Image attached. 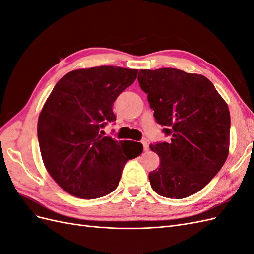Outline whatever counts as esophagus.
Instances as JSON below:
<instances>
[{
  "label": "esophagus",
  "instance_id": "34e87169",
  "mask_svg": "<svg viewBox=\"0 0 254 254\" xmlns=\"http://www.w3.org/2000/svg\"><path fill=\"white\" fill-rule=\"evenodd\" d=\"M141 143H142V145H143V148H144V150H148V148H149V145H148L147 141L143 140V141H141Z\"/></svg>",
  "mask_w": 254,
  "mask_h": 254
}]
</instances>
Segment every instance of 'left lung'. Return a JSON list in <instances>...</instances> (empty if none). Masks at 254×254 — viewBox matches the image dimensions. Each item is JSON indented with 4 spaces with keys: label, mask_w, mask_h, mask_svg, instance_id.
<instances>
[{
    "label": "left lung",
    "mask_w": 254,
    "mask_h": 254,
    "mask_svg": "<svg viewBox=\"0 0 254 254\" xmlns=\"http://www.w3.org/2000/svg\"><path fill=\"white\" fill-rule=\"evenodd\" d=\"M137 80L170 136L150 145L160 158V166L148 176L152 190L172 199L197 193L228 157L231 122L226 102L204 76L177 68L140 70Z\"/></svg>",
    "instance_id": "8db88e82"
}]
</instances>
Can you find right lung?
Instances as JSON below:
<instances>
[{
	"label": "right lung",
	"instance_id": "right-lung-1",
	"mask_svg": "<svg viewBox=\"0 0 254 254\" xmlns=\"http://www.w3.org/2000/svg\"><path fill=\"white\" fill-rule=\"evenodd\" d=\"M137 70L102 65L72 71L54 87L38 120V141L49 174L68 194L95 199L117 189L128 160L143 145L99 134L114 122L113 103Z\"/></svg>",
	"mask_w": 254,
	"mask_h": 254
}]
</instances>
